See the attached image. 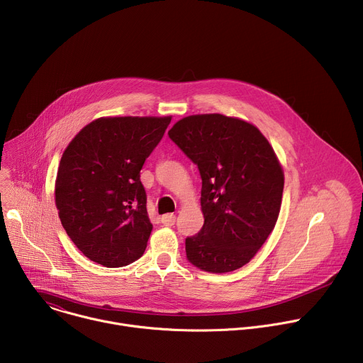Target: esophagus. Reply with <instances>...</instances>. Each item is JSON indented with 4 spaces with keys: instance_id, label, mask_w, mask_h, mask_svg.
Instances as JSON below:
<instances>
[{
    "instance_id": "34e87169",
    "label": "esophagus",
    "mask_w": 363,
    "mask_h": 363,
    "mask_svg": "<svg viewBox=\"0 0 363 363\" xmlns=\"http://www.w3.org/2000/svg\"><path fill=\"white\" fill-rule=\"evenodd\" d=\"M175 220H177V217L174 214H165V216L161 217L162 224L167 225V227H172L175 224Z\"/></svg>"
}]
</instances>
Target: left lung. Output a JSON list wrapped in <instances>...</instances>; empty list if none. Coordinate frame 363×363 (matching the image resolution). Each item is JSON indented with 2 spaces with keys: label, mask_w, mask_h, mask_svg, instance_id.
<instances>
[{
  "label": "left lung",
  "mask_w": 363,
  "mask_h": 363,
  "mask_svg": "<svg viewBox=\"0 0 363 363\" xmlns=\"http://www.w3.org/2000/svg\"><path fill=\"white\" fill-rule=\"evenodd\" d=\"M168 135L202 179L203 225L185 240L188 260L210 273L245 266L281 208L284 172L273 146L252 123L220 113L182 118Z\"/></svg>",
  "instance_id": "obj_1"
}]
</instances>
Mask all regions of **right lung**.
Here are the masks:
<instances>
[{
	"instance_id": "1",
	"label": "right lung",
	"mask_w": 363,
	"mask_h": 363,
	"mask_svg": "<svg viewBox=\"0 0 363 363\" xmlns=\"http://www.w3.org/2000/svg\"><path fill=\"white\" fill-rule=\"evenodd\" d=\"M172 116H108L86 125L60 160L55 201L62 225L91 262L122 267L152 231L140 169Z\"/></svg>"
}]
</instances>
